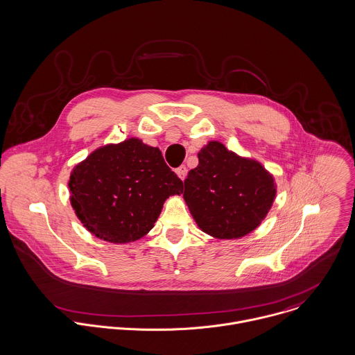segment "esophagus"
I'll use <instances>...</instances> for the list:
<instances>
[{"label": "esophagus", "mask_w": 355, "mask_h": 355, "mask_svg": "<svg viewBox=\"0 0 355 355\" xmlns=\"http://www.w3.org/2000/svg\"><path fill=\"white\" fill-rule=\"evenodd\" d=\"M175 173H177V175L184 181L185 177H187V174H188V168L182 164V166H180V167L175 170Z\"/></svg>", "instance_id": "1"}]
</instances>
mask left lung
Listing matches in <instances>:
<instances>
[{"mask_svg":"<svg viewBox=\"0 0 355 355\" xmlns=\"http://www.w3.org/2000/svg\"><path fill=\"white\" fill-rule=\"evenodd\" d=\"M188 173L185 203L198 226L215 239H240L255 230L276 198L273 175L257 160L210 141Z\"/></svg>","mask_w":355,"mask_h":355,"instance_id":"left-lung-1","label":"left lung"}]
</instances>
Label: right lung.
<instances>
[{"label": "right lung", "instance_id": "obj_1", "mask_svg": "<svg viewBox=\"0 0 355 355\" xmlns=\"http://www.w3.org/2000/svg\"><path fill=\"white\" fill-rule=\"evenodd\" d=\"M72 209L96 237L125 244L144 237L168 196L184 185L159 148L139 139L108 144L78 163L69 181Z\"/></svg>", "mask_w": 355, "mask_h": 355}]
</instances>
